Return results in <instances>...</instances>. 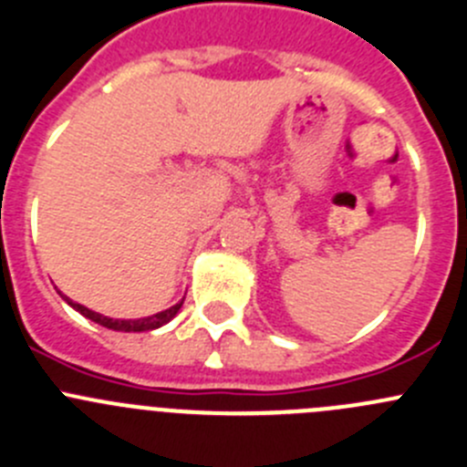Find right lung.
<instances>
[{
	"instance_id": "obj_1",
	"label": "right lung",
	"mask_w": 467,
	"mask_h": 467,
	"mask_svg": "<svg viewBox=\"0 0 467 467\" xmlns=\"http://www.w3.org/2000/svg\"><path fill=\"white\" fill-rule=\"evenodd\" d=\"M68 300V297H66ZM68 305L73 309H78L82 317L91 318L93 323H100V326L109 327V330H119V332H146V330H155V327L164 326V323H170L171 318L179 314L181 305H183V300H181L179 305H174V307L170 309H164V312L160 314H153V317H146V318H137V321H119V318H108L103 317V314H98V312H91V309H87L84 305H78L73 303V300H68Z\"/></svg>"
}]
</instances>
